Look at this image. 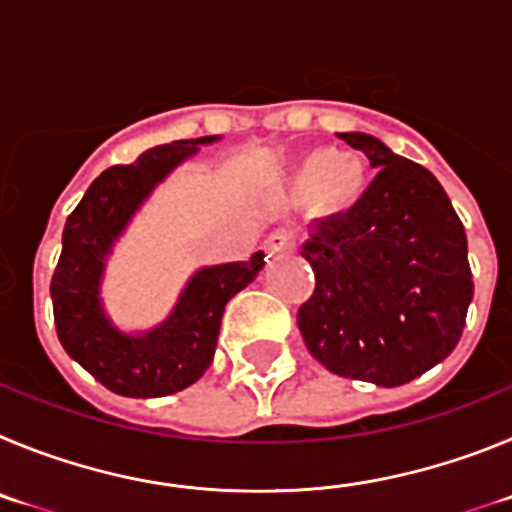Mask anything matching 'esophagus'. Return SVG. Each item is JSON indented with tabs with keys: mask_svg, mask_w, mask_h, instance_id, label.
I'll list each match as a JSON object with an SVG mask.
<instances>
[{
	"mask_svg": "<svg viewBox=\"0 0 512 512\" xmlns=\"http://www.w3.org/2000/svg\"><path fill=\"white\" fill-rule=\"evenodd\" d=\"M296 245H298V237L290 229H278V232H273L270 237H267L265 242V250L267 255H290V252H296Z\"/></svg>",
	"mask_w": 512,
	"mask_h": 512,
	"instance_id": "esophagus-1",
	"label": "esophagus"
}]
</instances>
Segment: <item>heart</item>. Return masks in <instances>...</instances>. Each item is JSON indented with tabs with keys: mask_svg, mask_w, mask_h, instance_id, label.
I'll use <instances>...</instances> for the list:
<instances>
[{
	"mask_svg": "<svg viewBox=\"0 0 512 512\" xmlns=\"http://www.w3.org/2000/svg\"><path fill=\"white\" fill-rule=\"evenodd\" d=\"M303 188H319L321 201L331 209H349L362 199L367 186L365 163L354 155H342L336 147H316L298 168Z\"/></svg>",
	"mask_w": 512,
	"mask_h": 512,
	"instance_id": "1",
	"label": "heart"
}]
</instances>
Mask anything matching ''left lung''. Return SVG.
I'll return each instance as SVG.
<instances>
[{"mask_svg":"<svg viewBox=\"0 0 512 512\" xmlns=\"http://www.w3.org/2000/svg\"><path fill=\"white\" fill-rule=\"evenodd\" d=\"M339 137L380 170L352 209L311 224L301 255L316 288L298 329L334 375L398 388L462 336L474 293L467 234L431 170L372 135Z\"/></svg>","mask_w":512,"mask_h":512,"instance_id":"left-lung-1","label":"left lung"}]
</instances>
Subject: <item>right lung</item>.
I'll return each instance as SVG.
<instances>
[{
	"mask_svg": "<svg viewBox=\"0 0 512 512\" xmlns=\"http://www.w3.org/2000/svg\"><path fill=\"white\" fill-rule=\"evenodd\" d=\"M219 137L176 140L145 150L135 163L112 165L68 216L53 280V319L68 357L124 398H160L199 380L211 365L229 298L255 280L265 255L201 267L168 319L145 334H124L109 321L99 290L112 245L153 188Z\"/></svg>",
	"mask_w": 512,
	"mask_h": 512,
	"instance_id": "add662e5",
	"label": "right lung"
}]
</instances>
